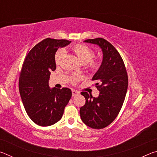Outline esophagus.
I'll use <instances>...</instances> for the list:
<instances>
[{"label":"esophagus","mask_w":157,"mask_h":157,"mask_svg":"<svg viewBox=\"0 0 157 157\" xmlns=\"http://www.w3.org/2000/svg\"><path fill=\"white\" fill-rule=\"evenodd\" d=\"M79 94V92L78 91H75V90H72V95L73 97H75L76 95Z\"/></svg>","instance_id":"esophagus-1"}]
</instances>
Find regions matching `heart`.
<instances>
[{
  "label": "heart",
  "instance_id": "1",
  "mask_svg": "<svg viewBox=\"0 0 157 157\" xmlns=\"http://www.w3.org/2000/svg\"><path fill=\"white\" fill-rule=\"evenodd\" d=\"M72 49L78 56V59L80 62L86 63L89 62V68L92 71H96L100 68L101 65V62L98 59H93L95 56V52L91 48L84 44H78L74 46ZM63 54H64V50L63 49H59L57 50L55 55V62L56 63H59L61 59H62ZM80 79V76L79 75H73L71 78V82L75 83L78 82Z\"/></svg>",
  "mask_w": 157,
  "mask_h": 157
}]
</instances>
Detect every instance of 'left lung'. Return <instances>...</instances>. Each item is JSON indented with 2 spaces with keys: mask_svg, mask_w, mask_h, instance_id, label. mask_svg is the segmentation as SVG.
Masks as SVG:
<instances>
[{
  "mask_svg": "<svg viewBox=\"0 0 157 157\" xmlns=\"http://www.w3.org/2000/svg\"><path fill=\"white\" fill-rule=\"evenodd\" d=\"M102 48L103 60L92 80L100 91L98 98L82 91L86 102L80 108L82 121L93 129H103L115 120L123 105L128 86V76L123 59L115 48L103 38L86 39Z\"/></svg>",
  "mask_w": 157,
  "mask_h": 157,
  "instance_id": "1",
  "label": "left lung"
}]
</instances>
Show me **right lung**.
<instances>
[{
  "label": "right lung",
  "instance_id": "1",
  "mask_svg": "<svg viewBox=\"0 0 157 157\" xmlns=\"http://www.w3.org/2000/svg\"><path fill=\"white\" fill-rule=\"evenodd\" d=\"M70 43L66 39H45L30 50L23 62L18 80L21 98L28 116L39 126L59 121L72 96L70 89H50L48 85L50 72L56 69L55 52Z\"/></svg>",
  "mask_w": 157,
  "mask_h": 157
}]
</instances>
